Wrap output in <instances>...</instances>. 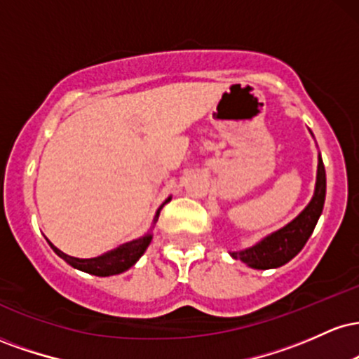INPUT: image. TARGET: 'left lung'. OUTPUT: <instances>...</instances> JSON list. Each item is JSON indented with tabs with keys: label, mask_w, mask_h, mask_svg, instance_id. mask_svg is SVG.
Wrapping results in <instances>:
<instances>
[{
	"label": "left lung",
	"mask_w": 359,
	"mask_h": 359,
	"mask_svg": "<svg viewBox=\"0 0 359 359\" xmlns=\"http://www.w3.org/2000/svg\"><path fill=\"white\" fill-rule=\"evenodd\" d=\"M325 199V168L323 158L319 155V165H317V182L316 192L312 201L294 221L288 222L285 228L278 229L277 233L270 234L258 245L248 250L233 251V258L241 259L246 265L258 270L278 269L290 262L300 250L306 246L312 231H314L317 221L324 208Z\"/></svg>",
	"instance_id": "left-lung-1"
}]
</instances>
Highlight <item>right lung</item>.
Here are the masks:
<instances>
[{"instance_id": "right-lung-1", "label": "right lung", "mask_w": 359, "mask_h": 359, "mask_svg": "<svg viewBox=\"0 0 359 359\" xmlns=\"http://www.w3.org/2000/svg\"><path fill=\"white\" fill-rule=\"evenodd\" d=\"M160 209L156 211L155 221L158 219ZM150 241H151V234H147V236L140 238V240L125 243V245L118 246V248L111 250V251H108V253L100 255V257H96V258H88V259L69 257V255L62 253L59 248H55L52 243H50V246L62 259H65V262H67L69 265H72L74 269L82 270V271H86V273H90V275H97V277H108V275L121 273V271H125L130 269V266H133L135 263L138 262V258L145 253L147 246L150 245Z\"/></svg>"}]
</instances>
